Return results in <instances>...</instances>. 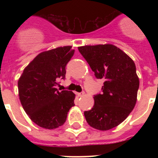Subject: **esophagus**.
I'll return each mask as SVG.
<instances>
[{
  "label": "esophagus",
  "instance_id": "obj_1",
  "mask_svg": "<svg viewBox=\"0 0 158 158\" xmlns=\"http://www.w3.org/2000/svg\"><path fill=\"white\" fill-rule=\"evenodd\" d=\"M78 96H83L85 95V92H81V93H77Z\"/></svg>",
  "mask_w": 158,
  "mask_h": 158
}]
</instances>
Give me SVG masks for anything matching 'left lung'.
<instances>
[{
	"instance_id": "1",
	"label": "left lung",
	"mask_w": 158,
	"mask_h": 158,
	"mask_svg": "<svg viewBox=\"0 0 158 158\" xmlns=\"http://www.w3.org/2000/svg\"><path fill=\"white\" fill-rule=\"evenodd\" d=\"M78 51L97 79L104 80L102 93L94 96L93 108L84 115L89 125L100 131L123 122L135 107L139 79L134 61L111 44L84 46Z\"/></svg>"
}]
</instances>
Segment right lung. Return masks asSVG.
I'll return each mask as SVG.
<instances>
[{
    "label": "right lung",
    "mask_w": 158,
    "mask_h": 158,
    "mask_svg": "<svg viewBox=\"0 0 158 158\" xmlns=\"http://www.w3.org/2000/svg\"><path fill=\"white\" fill-rule=\"evenodd\" d=\"M71 47H58L38 54L18 81L23 110L35 123L45 129L62 126L74 106V93L56 88L58 79H65V66L74 54Z\"/></svg>",
    "instance_id": "add662e5"
}]
</instances>
